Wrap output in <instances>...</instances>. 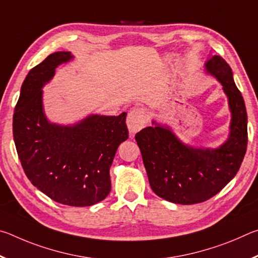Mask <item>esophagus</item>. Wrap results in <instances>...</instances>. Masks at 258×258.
<instances>
[{
    "mask_svg": "<svg viewBox=\"0 0 258 258\" xmlns=\"http://www.w3.org/2000/svg\"><path fill=\"white\" fill-rule=\"evenodd\" d=\"M147 123V113L141 108H134L128 112L126 124L131 134H135L139 131H141Z\"/></svg>",
    "mask_w": 258,
    "mask_h": 258,
    "instance_id": "1",
    "label": "esophagus"
}]
</instances>
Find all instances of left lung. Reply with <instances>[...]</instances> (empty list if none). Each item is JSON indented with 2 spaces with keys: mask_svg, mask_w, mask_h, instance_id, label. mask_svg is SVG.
I'll return each mask as SVG.
<instances>
[{
  "mask_svg": "<svg viewBox=\"0 0 258 258\" xmlns=\"http://www.w3.org/2000/svg\"><path fill=\"white\" fill-rule=\"evenodd\" d=\"M205 71L221 83L228 97L230 133L223 145H185L171 127L156 120L135 135L152 191L174 204L194 205L214 197L235 176L247 150L246 106L232 71L220 55H212Z\"/></svg>",
  "mask_w": 258,
  "mask_h": 258,
  "instance_id": "1",
  "label": "left lung"
}]
</instances>
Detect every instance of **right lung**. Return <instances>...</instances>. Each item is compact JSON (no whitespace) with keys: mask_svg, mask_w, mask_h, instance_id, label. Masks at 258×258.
<instances>
[{"mask_svg":"<svg viewBox=\"0 0 258 258\" xmlns=\"http://www.w3.org/2000/svg\"><path fill=\"white\" fill-rule=\"evenodd\" d=\"M71 52L50 54L30 69L14 113V140L28 180L56 203L85 207L101 202L111 189L109 169L117 148L128 139L126 112L93 113L71 125L51 123L43 107V87Z\"/></svg>","mask_w":258,"mask_h":258,"instance_id":"1","label":"right lung"}]
</instances>
